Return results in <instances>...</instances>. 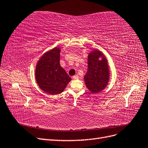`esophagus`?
Here are the masks:
<instances>
[{
    "label": "esophagus",
    "mask_w": 148,
    "mask_h": 148,
    "mask_svg": "<svg viewBox=\"0 0 148 148\" xmlns=\"http://www.w3.org/2000/svg\"><path fill=\"white\" fill-rule=\"evenodd\" d=\"M78 78H79V77H78V75H74L73 77V78L74 79H78Z\"/></svg>",
    "instance_id": "1"
}]
</instances>
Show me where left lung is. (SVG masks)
Listing matches in <instances>:
<instances>
[{"instance_id":"8db88e82","label":"left lung","mask_w":148,"mask_h":148,"mask_svg":"<svg viewBox=\"0 0 148 148\" xmlns=\"http://www.w3.org/2000/svg\"><path fill=\"white\" fill-rule=\"evenodd\" d=\"M109 77L108 63L104 55L96 49L91 52L88 58V71L84 77L88 89L92 93L101 91L108 84Z\"/></svg>"}]
</instances>
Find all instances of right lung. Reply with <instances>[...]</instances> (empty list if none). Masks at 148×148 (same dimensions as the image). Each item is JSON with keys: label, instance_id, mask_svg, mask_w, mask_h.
<instances>
[{"label": "right lung", "instance_id": "right-lung-1", "mask_svg": "<svg viewBox=\"0 0 148 148\" xmlns=\"http://www.w3.org/2000/svg\"><path fill=\"white\" fill-rule=\"evenodd\" d=\"M60 49L55 47L40 58L36 67L35 77L38 86L50 95L64 91L71 78L60 65Z\"/></svg>", "mask_w": 148, "mask_h": 148}]
</instances>
